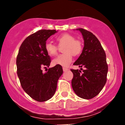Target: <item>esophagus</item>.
Returning a JSON list of instances; mask_svg holds the SVG:
<instances>
[{
	"label": "esophagus",
	"instance_id": "1",
	"mask_svg": "<svg viewBox=\"0 0 125 125\" xmlns=\"http://www.w3.org/2000/svg\"><path fill=\"white\" fill-rule=\"evenodd\" d=\"M69 69L67 68V67H63V72H66L67 71H68Z\"/></svg>",
	"mask_w": 125,
	"mask_h": 125
}]
</instances>
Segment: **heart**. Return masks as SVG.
I'll use <instances>...</instances> for the list:
<instances>
[{
    "instance_id": "b5f03b06",
    "label": "heart",
    "mask_w": 125,
    "mask_h": 125,
    "mask_svg": "<svg viewBox=\"0 0 125 125\" xmlns=\"http://www.w3.org/2000/svg\"><path fill=\"white\" fill-rule=\"evenodd\" d=\"M59 46L64 45L63 54H61L53 60L54 65H60L67 67L73 59V54L79 55L83 50V43L82 41L75 39L73 35L68 33H64L59 36L56 38ZM45 49L50 56H54L58 53V48L52 42H47L45 44Z\"/></svg>"
}]
</instances>
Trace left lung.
I'll return each mask as SVG.
<instances>
[{
	"instance_id": "left-lung-1",
	"label": "left lung",
	"mask_w": 125,
	"mask_h": 125,
	"mask_svg": "<svg viewBox=\"0 0 125 125\" xmlns=\"http://www.w3.org/2000/svg\"><path fill=\"white\" fill-rule=\"evenodd\" d=\"M76 30L82 35L84 47L73 64L83 67L84 70L82 73L80 70L71 69L73 74L72 86L79 97L90 99L99 94L106 82L108 66L106 53L99 41L92 33L82 28Z\"/></svg>"
}]
</instances>
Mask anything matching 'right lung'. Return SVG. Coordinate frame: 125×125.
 Returning <instances> with one entry per match:
<instances>
[{
    "label": "right lung",
    "instance_id": "obj_1",
    "mask_svg": "<svg viewBox=\"0 0 125 125\" xmlns=\"http://www.w3.org/2000/svg\"><path fill=\"white\" fill-rule=\"evenodd\" d=\"M57 32L56 30H40L23 42L16 58L17 74L24 91L38 102L46 101L55 93L57 83L63 73L60 65L48 69L51 58L46 51V41ZM48 71V70H47Z\"/></svg>",
    "mask_w": 125,
    "mask_h": 125
}]
</instances>
